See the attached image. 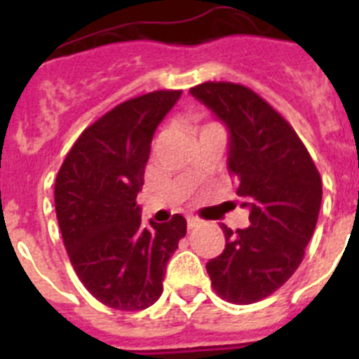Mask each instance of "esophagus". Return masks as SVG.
Segmentation results:
<instances>
[{
  "mask_svg": "<svg viewBox=\"0 0 359 359\" xmlns=\"http://www.w3.org/2000/svg\"><path fill=\"white\" fill-rule=\"evenodd\" d=\"M199 224H201V221H199L198 217H189V219H187V228H189V230H194V228H198Z\"/></svg>",
  "mask_w": 359,
  "mask_h": 359,
  "instance_id": "1",
  "label": "esophagus"
}]
</instances>
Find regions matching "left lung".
I'll use <instances>...</instances> for the list:
<instances>
[{
    "instance_id": "8db88e82",
    "label": "left lung",
    "mask_w": 359,
    "mask_h": 359,
    "mask_svg": "<svg viewBox=\"0 0 359 359\" xmlns=\"http://www.w3.org/2000/svg\"><path fill=\"white\" fill-rule=\"evenodd\" d=\"M190 93L230 131L228 169L250 208V226L223 224V253L208 261L212 287L246 306L284 286L306 253L322 203V177L294 129L261 95L236 82H203Z\"/></svg>"
}]
</instances>
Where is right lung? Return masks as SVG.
Listing matches in <instances>:
<instances>
[{
	"mask_svg": "<svg viewBox=\"0 0 359 359\" xmlns=\"http://www.w3.org/2000/svg\"><path fill=\"white\" fill-rule=\"evenodd\" d=\"M182 91L129 98L86 128L55 180V212L66 252L84 287L104 306L140 311L163 291L165 266L187 233L183 215L142 224L144 187L154 131Z\"/></svg>",
	"mask_w": 359,
	"mask_h": 359,
	"instance_id": "add662e5",
	"label": "right lung"
}]
</instances>
